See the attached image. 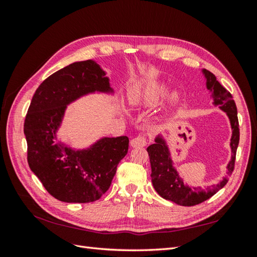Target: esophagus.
<instances>
[{"label": "esophagus", "mask_w": 257, "mask_h": 257, "mask_svg": "<svg viewBox=\"0 0 257 257\" xmlns=\"http://www.w3.org/2000/svg\"><path fill=\"white\" fill-rule=\"evenodd\" d=\"M147 145V139L145 137H136L130 140V146L134 147V148H137V147H145Z\"/></svg>", "instance_id": "esophagus-1"}]
</instances>
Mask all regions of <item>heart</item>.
I'll return each mask as SVG.
<instances>
[{
    "mask_svg": "<svg viewBox=\"0 0 257 257\" xmlns=\"http://www.w3.org/2000/svg\"><path fill=\"white\" fill-rule=\"evenodd\" d=\"M170 85L166 80L150 79L135 84L127 92V100L133 108H150L158 105L165 98ZM181 99L179 91H172L168 96L170 106H176Z\"/></svg>",
    "mask_w": 257,
    "mask_h": 257,
    "instance_id": "b5f03b06",
    "label": "heart"
}]
</instances>
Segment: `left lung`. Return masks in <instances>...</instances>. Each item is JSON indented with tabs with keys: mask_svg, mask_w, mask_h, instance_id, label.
<instances>
[{
	"mask_svg": "<svg viewBox=\"0 0 257 257\" xmlns=\"http://www.w3.org/2000/svg\"><path fill=\"white\" fill-rule=\"evenodd\" d=\"M201 73L205 78V86L210 92L213 105L224 111L230 120L232 129L230 139L231 158L226 165V176L223 177L216 184L207 187L205 190L200 187H189L187 182H184L183 178L180 177L177 168L174 166L170 147L163 136L167 130H165L163 134L158 135L155 138V144L150 145L147 148L151 165V181L155 190L163 199L172 201L176 204L182 206H192L202 203L224 187L234 169L236 149L239 141L237 109L232 95L217 81L215 76L209 70L202 69Z\"/></svg>",
	"mask_w": 257,
	"mask_h": 257,
	"instance_id": "left-lung-1",
	"label": "left lung"
}]
</instances>
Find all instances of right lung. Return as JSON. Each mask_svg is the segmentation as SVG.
<instances>
[{
  "mask_svg": "<svg viewBox=\"0 0 257 257\" xmlns=\"http://www.w3.org/2000/svg\"><path fill=\"white\" fill-rule=\"evenodd\" d=\"M94 94H114L107 72L94 59L75 62L38 86L25 118L31 170L48 193L67 203L100 199L110 187L118 163L128 152L125 136L100 137L86 148L77 149L57 135L67 106Z\"/></svg>",
  "mask_w": 257,
  "mask_h": 257,
  "instance_id": "right-lung-1",
  "label": "right lung"
}]
</instances>
